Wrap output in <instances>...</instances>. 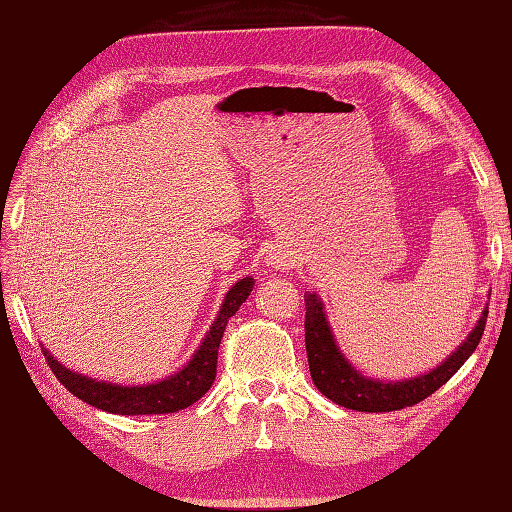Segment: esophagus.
<instances>
[{"label":"esophagus","instance_id":"34e87169","mask_svg":"<svg viewBox=\"0 0 512 512\" xmlns=\"http://www.w3.org/2000/svg\"><path fill=\"white\" fill-rule=\"evenodd\" d=\"M266 262H268V266L286 270V268L290 266V255H288V250H282V248H273V250H270V253H268Z\"/></svg>","mask_w":512,"mask_h":512}]
</instances>
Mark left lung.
Wrapping results in <instances>:
<instances>
[{
    "label": "left lung",
    "instance_id": "1",
    "mask_svg": "<svg viewBox=\"0 0 512 512\" xmlns=\"http://www.w3.org/2000/svg\"><path fill=\"white\" fill-rule=\"evenodd\" d=\"M304 302L306 355L310 377H313L319 393L326 395L330 402L350 410H359V413H388V410H399L424 402L439 386H444L464 366L466 359L475 353L479 339L484 335L488 317L486 306L479 322L464 339V344L437 368L428 370V373L419 377L402 379V382H382V379H373L359 373L344 357L342 350H339L333 330H330L326 319L322 297H317V293H306Z\"/></svg>",
    "mask_w": 512,
    "mask_h": 512
}]
</instances>
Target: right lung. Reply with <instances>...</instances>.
Instances as JSON below:
<instances>
[{
  "label": "right lung",
  "instance_id": "obj_1",
  "mask_svg": "<svg viewBox=\"0 0 512 512\" xmlns=\"http://www.w3.org/2000/svg\"><path fill=\"white\" fill-rule=\"evenodd\" d=\"M253 284V277H244L228 290L224 304L217 313V319L202 339V344L195 350V355L190 357V362L184 368H179L175 375H170L157 384L119 386L97 382V379L79 375L75 370L62 366L46 348H42V353L59 382L77 399H82V402L90 406L115 415L177 413V410L193 406L213 386L217 375V348L222 344L226 324L237 313L239 306L246 302L250 290H253Z\"/></svg>",
  "mask_w": 512,
  "mask_h": 512
}]
</instances>
